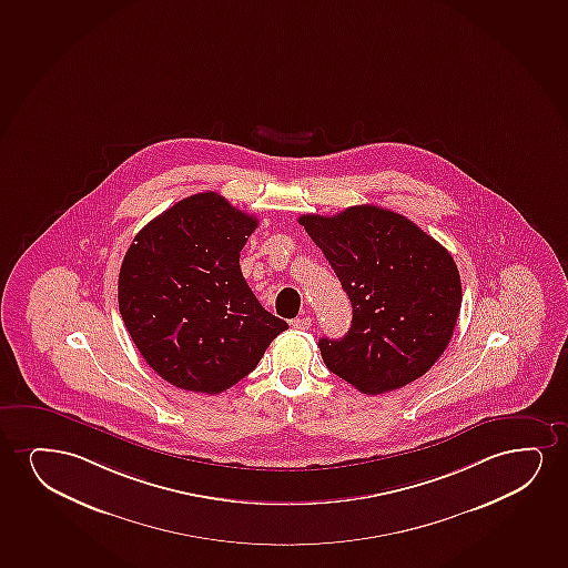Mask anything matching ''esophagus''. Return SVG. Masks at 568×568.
Masks as SVG:
<instances>
[{
    "mask_svg": "<svg viewBox=\"0 0 568 568\" xmlns=\"http://www.w3.org/2000/svg\"><path fill=\"white\" fill-rule=\"evenodd\" d=\"M291 325L295 327V329H298V332H306L308 329L310 325H312V320H310L308 316H298L291 322Z\"/></svg>",
    "mask_w": 568,
    "mask_h": 568,
    "instance_id": "1",
    "label": "esophagus"
}]
</instances>
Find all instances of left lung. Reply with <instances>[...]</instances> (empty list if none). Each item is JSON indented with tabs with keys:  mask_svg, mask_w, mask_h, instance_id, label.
Segmentation results:
<instances>
[{
	"mask_svg": "<svg viewBox=\"0 0 568 568\" xmlns=\"http://www.w3.org/2000/svg\"><path fill=\"white\" fill-rule=\"evenodd\" d=\"M353 304L343 339H320L325 366L366 395L424 376L449 345L463 287L447 248L379 206L298 217Z\"/></svg>",
	"mask_w": 568,
	"mask_h": 568,
	"instance_id": "8db88e82",
	"label": "left lung"
}]
</instances>
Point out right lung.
Instances as JSON below:
<instances>
[{
	"instance_id": "add662e5",
	"label": "right lung",
	"mask_w": 568,
	"mask_h": 568,
	"mask_svg": "<svg viewBox=\"0 0 568 568\" xmlns=\"http://www.w3.org/2000/svg\"><path fill=\"white\" fill-rule=\"evenodd\" d=\"M258 227L217 192H200L148 223L119 272V312L148 366L179 389L215 395L248 376L287 322L241 272Z\"/></svg>"
}]
</instances>
